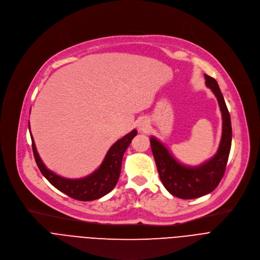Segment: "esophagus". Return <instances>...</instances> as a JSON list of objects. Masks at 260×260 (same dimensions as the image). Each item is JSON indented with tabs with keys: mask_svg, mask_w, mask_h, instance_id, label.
<instances>
[{
	"mask_svg": "<svg viewBox=\"0 0 260 260\" xmlns=\"http://www.w3.org/2000/svg\"><path fill=\"white\" fill-rule=\"evenodd\" d=\"M147 126H148V123H147V121L145 119H142V120H140L138 122V127L141 131H145L147 128Z\"/></svg>",
	"mask_w": 260,
	"mask_h": 260,
	"instance_id": "1",
	"label": "esophagus"
}]
</instances>
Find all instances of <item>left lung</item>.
<instances>
[{"instance_id": "obj_1", "label": "left lung", "mask_w": 260, "mask_h": 260, "mask_svg": "<svg viewBox=\"0 0 260 260\" xmlns=\"http://www.w3.org/2000/svg\"><path fill=\"white\" fill-rule=\"evenodd\" d=\"M206 85L217 98L222 114V136L217 153L198 167L180 164L156 138L151 137V150L155 159L159 178L166 189L173 196L192 200L212 192L224 175L232 147V121L223 95L217 81L206 75Z\"/></svg>"}]
</instances>
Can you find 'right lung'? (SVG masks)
<instances>
[{"instance_id": "obj_1", "label": "right lung", "mask_w": 260, "mask_h": 260, "mask_svg": "<svg viewBox=\"0 0 260 260\" xmlns=\"http://www.w3.org/2000/svg\"><path fill=\"white\" fill-rule=\"evenodd\" d=\"M137 133V129H134L129 134L119 139L116 143H114L107 152L100 168L89 176L80 179L63 178L48 170L41 160L38 151H37L31 134L30 139L35 160L42 175L56 189L69 196L70 198L77 201L88 202L98 200L108 194L115 187L121 171L123 154Z\"/></svg>"}]
</instances>
